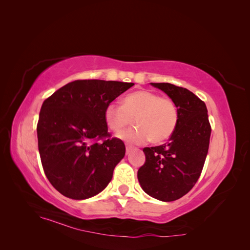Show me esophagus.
Instances as JSON below:
<instances>
[{"mask_svg": "<svg viewBox=\"0 0 250 250\" xmlns=\"http://www.w3.org/2000/svg\"><path fill=\"white\" fill-rule=\"evenodd\" d=\"M130 149H131V147L130 146H128V145H126V154H128L130 152Z\"/></svg>", "mask_w": 250, "mask_h": 250, "instance_id": "obj_1", "label": "esophagus"}]
</instances>
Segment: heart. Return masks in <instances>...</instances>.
I'll list each match as a JSON object with an SVG mask.
<instances>
[{"instance_id": "b5f03b06", "label": "heart", "mask_w": 250, "mask_h": 250, "mask_svg": "<svg viewBox=\"0 0 250 250\" xmlns=\"http://www.w3.org/2000/svg\"><path fill=\"white\" fill-rule=\"evenodd\" d=\"M109 129L119 132L133 122L135 128L119 133V138L132 143H162L168 140L178 122V109L170 98L161 97L151 90H138L127 95L123 103L111 102L104 110Z\"/></svg>"}]
</instances>
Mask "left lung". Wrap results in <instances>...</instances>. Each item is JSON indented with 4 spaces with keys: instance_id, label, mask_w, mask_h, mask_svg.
<instances>
[{
    "instance_id": "8db88e82",
    "label": "left lung",
    "mask_w": 250,
    "mask_h": 250,
    "mask_svg": "<svg viewBox=\"0 0 250 250\" xmlns=\"http://www.w3.org/2000/svg\"><path fill=\"white\" fill-rule=\"evenodd\" d=\"M176 104L178 122L169 142L146 147V162L138 171L142 188L161 201L185 196L197 183L208 151L210 124L206 103L190 90L171 83H151Z\"/></svg>"
}]
</instances>
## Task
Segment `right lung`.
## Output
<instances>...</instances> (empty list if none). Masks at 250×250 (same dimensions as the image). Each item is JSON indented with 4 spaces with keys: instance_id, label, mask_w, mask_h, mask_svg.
<instances>
[{
    "instance_id": "1",
    "label": "right lung",
    "mask_w": 250,
    "mask_h": 250,
    "mask_svg": "<svg viewBox=\"0 0 250 250\" xmlns=\"http://www.w3.org/2000/svg\"><path fill=\"white\" fill-rule=\"evenodd\" d=\"M134 83L75 80L43 101L37 123L42 165L47 178L67 198L99 194L125 155V145L110 138L104 110Z\"/></svg>"
}]
</instances>
